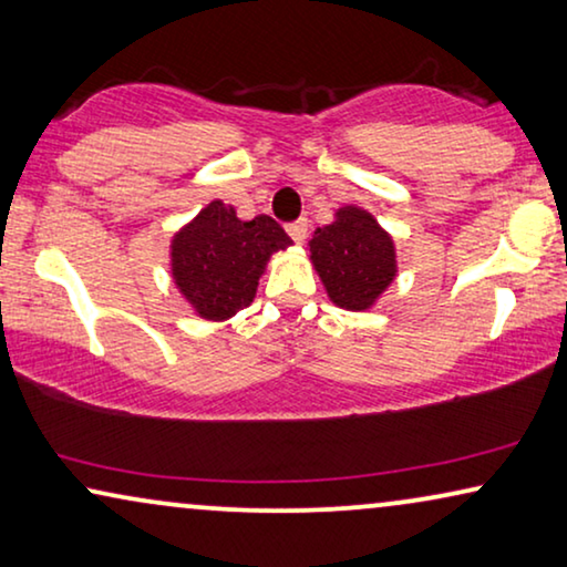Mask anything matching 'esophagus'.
I'll return each instance as SVG.
<instances>
[{"label":"esophagus","mask_w":567,"mask_h":567,"mask_svg":"<svg viewBox=\"0 0 567 567\" xmlns=\"http://www.w3.org/2000/svg\"><path fill=\"white\" fill-rule=\"evenodd\" d=\"M287 234H290V238H292L295 244L306 241V236H308V218H300V220L287 223Z\"/></svg>","instance_id":"obj_1"}]
</instances>
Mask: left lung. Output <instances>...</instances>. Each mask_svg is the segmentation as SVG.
<instances>
[{
    "label": "left lung",
    "instance_id": "obj_1",
    "mask_svg": "<svg viewBox=\"0 0 567 567\" xmlns=\"http://www.w3.org/2000/svg\"><path fill=\"white\" fill-rule=\"evenodd\" d=\"M310 259L329 298L347 310L370 308L395 277L393 241L360 207H341L331 226L316 228Z\"/></svg>",
    "mask_w": 567,
    "mask_h": 567
}]
</instances>
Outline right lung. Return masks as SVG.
Instances as JSON below:
<instances>
[{"instance_id": "obj_1", "label": "right lung", "mask_w": 567, "mask_h": 567, "mask_svg": "<svg viewBox=\"0 0 567 567\" xmlns=\"http://www.w3.org/2000/svg\"><path fill=\"white\" fill-rule=\"evenodd\" d=\"M287 244L269 215L238 220L234 207L215 200L174 236V280L203 318L226 321L254 300L269 254Z\"/></svg>"}]
</instances>
